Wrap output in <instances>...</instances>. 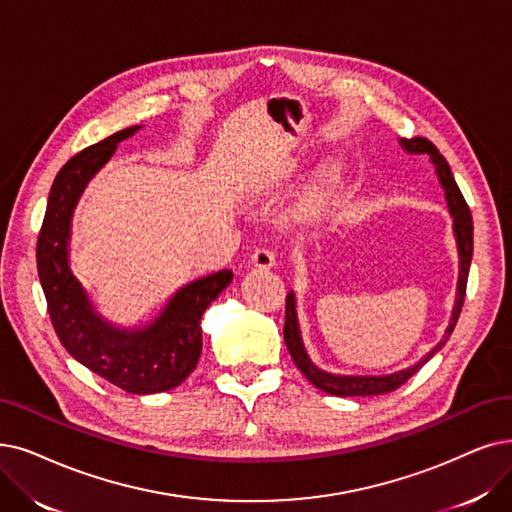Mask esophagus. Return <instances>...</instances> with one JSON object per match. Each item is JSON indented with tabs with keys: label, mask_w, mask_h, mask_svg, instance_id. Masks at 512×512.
<instances>
[{
	"label": "esophagus",
	"mask_w": 512,
	"mask_h": 512,
	"mask_svg": "<svg viewBox=\"0 0 512 512\" xmlns=\"http://www.w3.org/2000/svg\"><path fill=\"white\" fill-rule=\"evenodd\" d=\"M275 250L273 248H258L254 254H252V264L258 269H271L275 267Z\"/></svg>",
	"instance_id": "1"
}]
</instances>
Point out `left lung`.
Instances as JSON below:
<instances>
[{
    "instance_id": "8db88e82",
    "label": "left lung",
    "mask_w": 512,
    "mask_h": 512,
    "mask_svg": "<svg viewBox=\"0 0 512 512\" xmlns=\"http://www.w3.org/2000/svg\"><path fill=\"white\" fill-rule=\"evenodd\" d=\"M399 142L407 153H412V155H424L426 153L428 157H431L441 187L445 191L449 214H452V218H454V235H456L458 258H460L458 288H456L458 292H456L454 311H452V317H449V325H447L443 340L435 346L431 353L424 355L418 363L405 367V370H399L395 374H386V376H338V374H330V372L319 370V367L311 361L309 353H306L302 336H300V323H298V313H296V296H294V292H290L288 298H285V325H283L285 344H288V351H290L298 370L304 374V378L327 395L370 397V395H384V393L397 391V388L410 380L428 359H431L437 351L443 349V344L454 332V327H456L458 317H460V311H462V304H464L468 269H470V260H473V216H470V210H468L466 201H464V197H462V193L456 185L452 170H449V166H447L445 157L439 153V149L433 145V142L426 140V138H420V136L401 138Z\"/></svg>"
}]
</instances>
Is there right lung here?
I'll return each instance as SVG.
<instances>
[{
    "label": "right lung",
    "instance_id": "add662e5",
    "mask_svg": "<svg viewBox=\"0 0 512 512\" xmlns=\"http://www.w3.org/2000/svg\"><path fill=\"white\" fill-rule=\"evenodd\" d=\"M140 126L119 130L73 155L54 178L37 239V273L58 340L90 372L132 395L170 391L185 380L201 355V315L227 288L231 271H218L180 288L149 325L115 327L102 319L69 267L71 218L90 178L105 166L117 142Z\"/></svg>",
    "mask_w": 512,
    "mask_h": 512
}]
</instances>
